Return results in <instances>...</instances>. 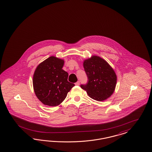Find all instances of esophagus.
Segmentation results:
<instances>
[{
  "label": "esophagus",
  "mask_w": 152,
  "mask_h": 152,
  "mask_svg": "<svg viewBox=\"0 0 152 152\" xmlns=\"http://www.w3.org/2000/svg\"><path fill=\"white\" fill-rule=\"evenodd\" d=\"M75 85H77V86H78V85H80V81H78L77 82H76V83H75Z\"/></svg>",
  "instance_id": "obj_1"
}]
</instances>
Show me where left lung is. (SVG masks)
Returning a JSON list of instances; mask_svg holds the SVG:
<instances>
[{
    "mask_svg": "<svg viewBox=\"0 0 152 152\" xmlns=\"http://www.w3.org/2000/svg\"><path fill=\"white\" fill-rule=\"evenodd\" d=\"M84 70L88 81L81 85L89 96L97 101H103L113 93L117 83V76L113 69L103 58L93 56L85 59Z\"/></svg>",
    "mask_w": 152,
    "mask_h": 152,
    "instance_id": "1",
    "label": "left lung"
}]
</instances>
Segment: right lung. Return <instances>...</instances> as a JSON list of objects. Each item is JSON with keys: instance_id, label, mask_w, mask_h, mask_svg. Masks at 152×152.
<instances>
[{"instance_id": "obj_1", "label": "right lung", "mask_w": 152, "mask_h": 152, "mask_svg": "<svg viewBox=\"0 0 152 152\" xmlns=\"http://www.w3.org/2000/svg\"><path fill=\"white\" fill-rule=\"evenodd\" d=\"M63 59L52 56L37 67L33 86L37 98L44 105L57 106L67 96L75 84L68 82V74L62 69Z\"/></svg>"}]
</instances>
